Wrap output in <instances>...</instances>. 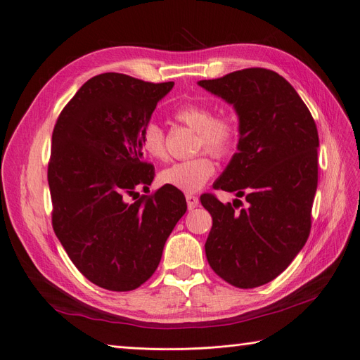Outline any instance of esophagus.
<instances>
[{
    "mask_svg": "<svg viewBox=\"0 0 360 360\" xmlns=\"http://www.w3.org/2000/svg\"><path fill=\"white\" fill-rule=\"evenodd\" d=\"M186 202H188V209L192 210L200 204V200L198 197H195V195H186Z\"/></svg>",
    "mask_w": 360,
    "mask_h": 360,
    "instance_id": "34e87169",
    "label": "esophagus"
}]
</instances>
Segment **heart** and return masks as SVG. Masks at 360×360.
<instances>
[{"mask_svg":"<svg viewBox=\"0 0 360 360\" xmlns=\"http://www.w3.org/2000/svg\"><path fill=\"white\" fill-rule=\"evenodd\" d=\"M177 122L197 130V150H205L216 158L226 156L237 139V126L230 117L214 115L210 106L198 102H184L172 112ZM141 148L158 160L167 158L165 132L158 123H148L139 139ZM214 172V163L209 155H200L188 160L174 162L159 174L165 186L183 192H197Z\"/></svg>","mask_w":360,"mask_h":360,"instance_id":"b5f03b06","label":"heart"}]
</instances>
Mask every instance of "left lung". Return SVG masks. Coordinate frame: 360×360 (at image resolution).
<instances>
[{
	"label": "left lung",
	"mask_w": 360,
	"mask_h": 360,
	"mask_svg": "<svg viewBox=\"0 0 360 360\" xmlns=\"http://www.w3.org/2000/svg\"><path fill=\"white\" fill-rule=\"evenodd\" d=\"M234 106L237 153L214 189L240 200L222 204L201 195L213 225L205 257L217 276L237 288H255L284 271L311 233L319 183V132L308 106L274 70L250 68L198 82Z\"/></svg>",
	"instance_id": "8db88e82"
}]
</instances>
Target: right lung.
Here are the masks:
<instances>
[{
    "instance_id": "obj_1",
    "label": "right lung",
    "mask_w": 360,
    "mask_h": 360,
    "mask_svg": "<svg viewBox=\"0 0 360 360\" xmlns=\"http://www.w3.org/2000/svg\"><path fill=\"white\" fill-rule=\"evenodd\" d=\"M172 86L123 73L97 75L63 108L53 127L48 163L53 231L76 269L105 290L143 285L188 209L176 188L136 192L148 191L155 179L141 134ZM134 194L139 198L130 202Z\"/></svg>"
}]
</instances>
